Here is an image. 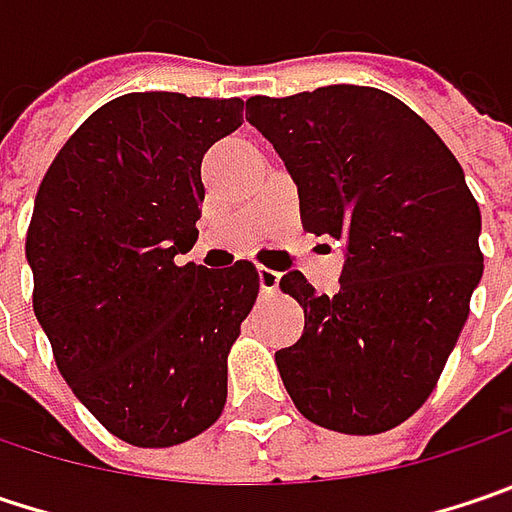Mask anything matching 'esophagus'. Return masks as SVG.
I'll return each mask as SVG.
<instances>
[{"instance_id": "34e87169", "label": "esophagus", "mask_w": 512, "mask_h": 512, "mask_svg": "<svg viewBox=\"0 0 512 512\" xmlns=\"http://www.w3.org/2000/svg\"><path fill=\"white\" fill-rule=\"evenodd\" d=\"M259 288L265 294H274L276 288H279V274L271 271V268H259Z\"/></svg>"}]
</instances>
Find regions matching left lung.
I'll return each instance as SVG.
<instances>
[{
	"label": "left lung",
	"instance_id": "obj_1",
	"mask_svg": "<svg viewBox=\"0 0 512 512\" xmlns=\"http://www.w3.org/2000/svg\"><path fill=\"white\" fill-rule=\"evenodd\" d=\"M297 183L303 230L341 238L335 297L291 271L279 288L306 311L303 338L276 352L297 411L341 434H382L437 387L484 274L481 209L446 142L376 87L335 84L247 98Z\"/></svg>",
	"mask_w": 512,
	"mask_h": 512
}]
</instances>
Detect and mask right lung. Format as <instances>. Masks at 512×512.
<instances>
[{"label":"right lung","mask_w":512,"mask_h":512,"mask_svg":"<svg viewBox=\"0 0 512 512\" xmlns=\"http://www.w3.org/2000/svg\"><path fill=\"white\" fill-rule=\"evenodd\" d=\"M241 98L128 92L49 165L25 236L34 314L60 376L110 434L165 449L227 402V355L259 297L256 265L180 262L198 241L203 154Z\"/></svg>","instance_id":"right-lung-1"}]
</instances>
